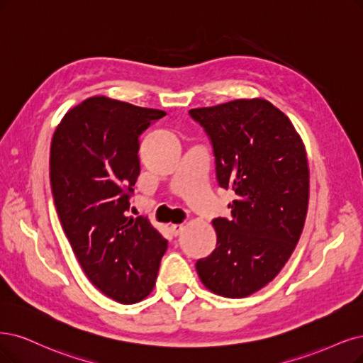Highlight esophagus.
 Instances as JSON below:
<instances>
[{"instance_id":"obj_1","label":"esophagus","mask_w":363,"mask_h":363,"mask_svg":"<svg viewBox=\"0 0 363 363\" xmlns=\"http://www.w3.org/2000/svg\"><path fill=\"white\" fill-rule=\"evenodd\" d=\"M182 230H184V225L182 224H172L170 225V232H172L173 236H179Z\"/></svg>"}]
</instances>
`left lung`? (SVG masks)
Masks as SVG:
<instances>
[{
	"instance_id": "8db88e82",
	"label": "left lung",
	"mask_w": 363,
	"mask_h": 363,
	"mask_svg": "<svg viewBox=\"0 0 363 363\" xmlns=\"http://www.w3.org/2000/svg\"><path fill=\"white\" fill-rule=\"evenodd\" d=\"M190 115L205 128L220 186L235 193L230 218L212 221L217 247L196 263L203 286L247 298L283 269L303 230L310 169L291 121L264 99H239Z\"/></svg>"
}]
</instances>
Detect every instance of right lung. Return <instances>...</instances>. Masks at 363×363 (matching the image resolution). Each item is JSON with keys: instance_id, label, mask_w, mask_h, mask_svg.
I'll return each instance as SVG.
<instances>
[{"instance_id": "right-lung-1", "label": "right lung", "mask_w": 363, "mask_h": 363, "mask_svg": "<svg viewBox=\"0 0 363 363\" xmlns=\"http://www.w3.org/2000/svg\"><path fill=\"white\" fill-rule=\"evenodd\" d=\"M164 115L89 97L64 115L50 143V186L64 233L91 283L124 305L152 291L167 248L150 220L127 217L140 173L139 136Z\"/></svg>"}]
</instances>
